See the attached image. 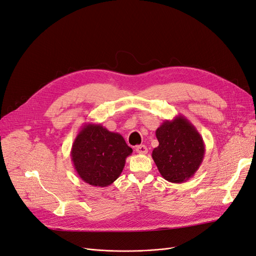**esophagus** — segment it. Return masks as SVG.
I'll return each instance as SVG.
<instances>
[{
  "mask_svg": "<svg viewBox=\"0 0 256 256\" xmlns=\"http://www.w3.org/2000/svg\"><path fill=\"white\" fill-rule=\"evenodd\" d=\"M136 150L138 154H147V152H148V150H147V147L145 145H138L136 147Z\"/></svg>",
  "mask_w": 256,
  "mask_h": 256,
  "instance_id": "esophagus-1",
  "label": "esophagus"
}]
</instances>
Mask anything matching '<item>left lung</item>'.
<instances>
[{
  "label": "left lung",
  "mask_w": 256,
  "mask_h": 256,
  "mask_svg": "<svg viewBox=\"0 0 256 256\" xmlns=\"http://www.w3.org/2000/svg\"><path fill=\"white\" fill-rule=\"evenodd\" d=\"M159 142L152 157L166 180L182 184L196 173L205 154L203 138L182 115L166 120L156 130Z\"/></svg>",
  "instance_id": "left-lung-1"
}]
</instances>
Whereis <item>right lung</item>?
Here are the masks:
<instances>
[{
    "instance_id": "obj_1",
    "label": "right lung",
    "mask_w": 256,
    "mask_h": 256,
    "mask_svg": "<svg viewBox=\"0 0 256 256\" xmlns=\"http://www.w3.org/2000/svg\"><path fill=\"white\" fill-rule=\"evenodd\" d=\"M132 154L124 138L102 124H85L72 143L70 156L81 180L94 187H108L122 172Z\"/></svg>"
}]
</instances>
